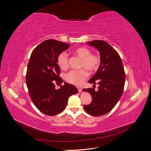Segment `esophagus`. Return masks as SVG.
Listing matches in <instances>:
<instances>
[{
    "mask_svg": "<svg viewBox=\"0 0 151 151\" xmlns=\"http://www.w3.org/2000/svg\"><path fill=\"white\" fill-rule=\"evenodd\" d=\"M78 89V91H79V93H81V92H82V91H83V89H82L81 88H77Z\"/></svg>",
    "mask_w": 151,
    "mask_h": 151,
    "instance_id": "esophagus-1",
    "label": "esophagus"
}]
</instances>
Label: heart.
Here are the masks:
<instances>
[{
  "label": "heart",
  "instance_id": "obj_1",
  "mask_svg": "<svg viewBox=\"0 0 151 151\" xmlns=\"http://www.w3.org/2000/svg\"><path fill=\"white\" fill-rule=\"evenodd\" d=\"M74 54L81 58L79 64L80 70H72L68 72L65 76L66 81L70 84L76 86H80L88 76V70L90 72H94L99 67L101 63V58L96 53H91V50L87 47H81L74 50ZM57 63L62 70H66L69 65V58L65 52H62L57 58Z\"/></svg>",
  "mask_w": 151,
  "mask_h": 151
}]
</instances>
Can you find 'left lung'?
I'll return each instance as SVG.
<instances>
[{"label":"left lung","instance_id":"8db88e82","mask_svg":"<svg viewBox=\"0 0 151 151\" xmlns=\"http://www.w3.org/2000/svg\"><path fill=\"white\" fill-rule=\"evenodd\" d=\"M89 44L99 50L101 63L95 75L88 81L94 84L98 83V90L83 89L90 93L93 99L84 108L89 115L99 116L110 111L119 101L124 89L125 72L120 56L110 45L103 40L91 41Z\"/></svg>","mask_w":151,"mask_h":151}]
</instances>
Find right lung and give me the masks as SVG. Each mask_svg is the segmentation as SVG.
<instances>
[{"label":"right lung","mask_w":151,"mask_h":151,"mask_svg":"<svg viewBox=\"0 0 151 151\" xmlns=\"http://www.w3.org/2000/svg\"><path fill=\"white\" fill-rule=\"evenodd\" d=\"M69 47V44L60 41L47 40L33 50L29 58L26 75L29 95L35 106L47 115L63 111L68 98L78 93L72 84L64 83L58 89L55 85L63 82L57 56Z\"/></svg>","instance_id":"add662e5"}]
</instances>
